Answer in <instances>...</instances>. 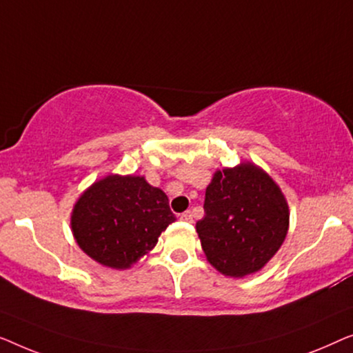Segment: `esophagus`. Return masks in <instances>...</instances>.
Here are the masks:
<instances>
[{"label":"esophagus","mask_w":353,"mask_h":353,"mask_svg":"<svg viewBox=\"0 0 353 353\" xmlns=\"http://www.w3.org/2000/svg\"><path fill=\"white\" fill-rule=\"evenodd\" d=\"M181 221H183V222H192V221H193V214H192V211H185V212H182V214H181Z\"/></svg>","instance_id":"esophagus-1"}]
</instances>
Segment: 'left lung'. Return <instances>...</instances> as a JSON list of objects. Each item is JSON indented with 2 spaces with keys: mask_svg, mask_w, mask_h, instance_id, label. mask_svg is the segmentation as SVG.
I'll list each match as a JSON object with an SVG mask.
<instances>
[{
  "mask_svg": "<svg viewBox=\"0 0 353 353\" xmlns=\"http://www.w3.org/2000/svg\"><path fill=\"white\" fill-rule=\"evenodd\" d=\"M203 208L196 233L208 262L225 276L264 269L290 228V206L280 185L251 161L217 170Z\"/></svg>",
  "mask_w": 353,
  "mask_h": 353,
  "instance_id": "left-lung-1",
  "label": "left lung"
}]
</instances>
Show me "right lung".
<instances>
[{
    "instance_id": "1",
    "label": "right lung",
    "mask_w": 353,
    "mask_h": 353,
    "mask_svg": "<svg viewBox=\"0 0 353 353\" xmlns=\"http://www.w3.org/2000/svg\"><path fill=\"white\" fill-rule=\"evenodd\" d=\"M174 221L161 188L143 176L108 174L78 196L70 225L78 246L92 261L126 270L157 246Z\"/></svg>"
}]
</instances>
